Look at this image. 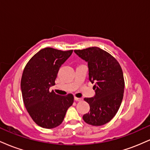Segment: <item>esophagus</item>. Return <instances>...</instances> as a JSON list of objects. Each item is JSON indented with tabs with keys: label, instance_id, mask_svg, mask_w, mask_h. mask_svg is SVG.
I'll list each match as a JSON object with an SVG mask.
<instances>
[{
	"label": "esophagus",
	"instance_id": "1",
	"mask_svg": "<svg viewBox=\"0 0 150 150\" xmlns=\"http://www.w3.org/2000/svg\"><path fill=\"white\" fill-rule=\"evenodd\" d=\"M75 100L77 101H81L83 100V99H82V98H77L76 97H75Z\"/></svg>",
	"mask_w": 150,
	"mask_h": 150
}]
</instances>
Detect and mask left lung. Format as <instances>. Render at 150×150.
<instances>
[{
    "label": "left lung",
    "instance_id": "left-lung-1",
    "mask_svg": "<svg viewBox=\"0 0 150 150\" xmlns=\"http://www.w3.org/2000/svg\"><path fill=\"white\" fill-rule=\"evenodd\" d=\"M74 51L88 63L89 80L95 83V96L84 99L90 111L83 120L95 126L106 124L118 112L123 100L125 82L121 67L113 56L97 46Z\"/></svg>",
    "mask_w": 150,
    "mask_h": 150
}]
</instances>
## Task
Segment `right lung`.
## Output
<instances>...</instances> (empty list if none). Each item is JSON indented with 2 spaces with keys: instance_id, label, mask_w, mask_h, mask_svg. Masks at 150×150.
I'll return each instance as SVG.
<instances>
[{
  "instance_id": "add662e5",
  "label": "right lung",
  "mask_w": 150,
  "mask_h": 150,
  "mask_svg": "<svg viewBox=\"0 0 150 150\" xmlns=\"http://www.w3.org/2000/svg\"><path fill=\"white\" fill-rule=\"evenodd\" d=\"M72 53L73 50L45 48L32 56L23 70L21 90L24 104L34 123L42 128L61 125L67 110L73 104L72 94L61 96L49 91V87L55 85L62 64Z\"/></svg>"
}]
</instances>
